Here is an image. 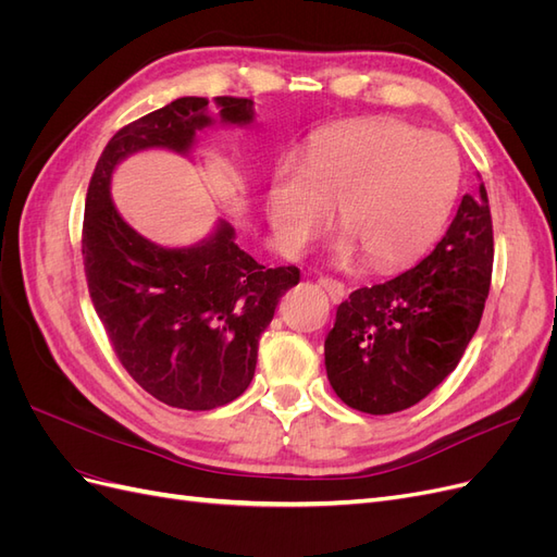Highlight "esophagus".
Wrapping results in <instances>:
<instances>
[{
	"label": "esophagus",
	"mask_w": 557,
	"mask_h": 557,
	"mask_svg": "<svg viewBox=\"0 0 557 557\" xmlns=\"http://www.w3.org/2000/svg\"><path fill=\"white\" fill-rule=\"evenodd\" d=\"M318 285H320V288H323V290L332 297V301H342V299L346 297V285H344L342 281L323 276V278L318 281Z\"/></svg>",
	"instance_id": "1"
}]
</instances>
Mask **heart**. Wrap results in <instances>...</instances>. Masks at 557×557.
Returning a JSON list of instances; mask_svg holds the SVG:
<instances>
[{
    "instance_id": "b5f03b06",
    "label": "heart",
    "mask_w": 557,
    "mask_h": 557,
    "mask_svg": "<svg viewBox=\"0 0 557 557\" xmlns=\"http://www.w3.org/2000/svg\"><path fill=\"white\" fill-rule=\"evenodd\" d=\"M460 160L434 132L372 117L311 137L301 166L283 164L267 193L278 244L299 252L336 209L350 239L376 269L411 264L432 248L458 197Z\"/></svg>"
}]
</instances>
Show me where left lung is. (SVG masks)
Instances as JSON below:
<instances>
[{
	"instance_id": "left-lung-1",
	"label": "left lung",
	"mask_w": 557,
	"mask_h": 557,
	"mask_svg": "<svg viewBox=\"0 0 557 557\" xmlns=\"http://www.w3.org/2000/svg\"><path fill=\"white\" fill-rule=\"evenodd\" d=\"M485 185L465 195L444 239L391 281L350 293L325 339L327 379L350 409L385 416L428 397L479 330L493 278Z\"/></svg>"
}]
</instances>
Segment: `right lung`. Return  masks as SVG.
<instances>
[{
    "mask_svg": "<svg viewBox=\"0 0 557 557\" xmlns=\"http://www.w3.org/2000/svg\"><path fill=\"white\" fill-rule=\"evenodd\" d=\"M221 121L246 125L252 102L215 97ZM211 123L207 97H181L117 129L92 172L83 215V267L95 311L127 374L176 409L209 411L252 381L258 342L278 299L299 283L297 267L264 269L221 223L190 248H160L115 211V164L144 148L185 153Z\"/></svg>",
    "mask_w": 557,
    "mask_h": 557,
    "instance_id": "add662e5",
    "label": "right lung"
}]
</instances>
